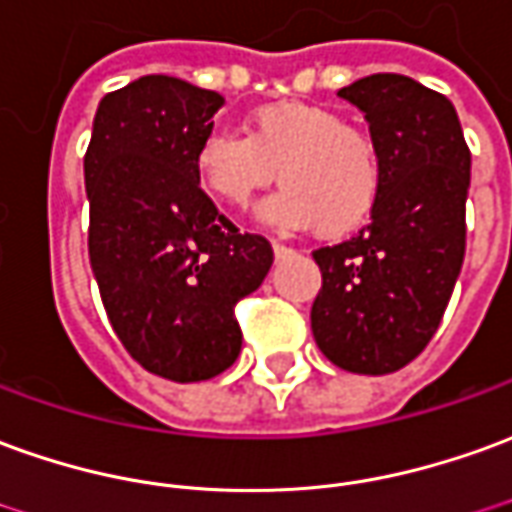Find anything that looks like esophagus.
I'll return each instance as SVG.
<instances>
[{"label": "esophagus", "mask_w": 512, "mask_h": 512, "mask_svg": "<svg viewBox=\"0 0 512 512\" xmlns=\"http://www.w3.org/2000/svg\"><path fill=\"white\" fill-rule=\"evenodd\" d=\"M271 246H274V255H277V257L291 255V249H288V246H285V244H280V241H274V244H271Z\"/></svg>", "instance_id": "34e87169"}]
</instances>
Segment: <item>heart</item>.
<instances>
[{
	"instance_id": "heart-1",
	"label": "heart",
	"mask_w": 512,
	"mask_h": 512,
	"mask_svg": "<svg viewBox=\"0 0 512 512\" xmlns=\"http://www.w3.org/2000/svg\"><path fill=\"white\" fill-rule=\"evenodd\" d=\"M194 169L205 191L227 207H246L271 182H285L263 205L282 227H313L343 238L363 227L382 194L374 141L349 130L338 113L302 102H274L249 116L246 135L213 130L196 146Z\"/></svg>"
}]
</instances>
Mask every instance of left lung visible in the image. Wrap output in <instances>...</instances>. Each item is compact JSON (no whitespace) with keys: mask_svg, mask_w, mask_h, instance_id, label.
I'll return each mask as SVG.
<instances>
[{"mask_svg":"<svg viewBox=\"0 0 512 512\" xmlns=\"http://www.w3.org/2000/svg\"><path fill=\"white\" fill-rule=\"evenodd\" d=\"M363 110L382 160V194L363 230L321 246L310 327L327 360L352 374L407 366L441 324L466 255L471 152L455 105L402 74L338 91Z\"/></svg>","mask_w":512,"mask_h":512,"instance_id":"8db88e82","label":"left lung"}]
</instances>
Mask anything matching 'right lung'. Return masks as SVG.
Segmentation results:
<instances>
[{
  "instance_id": "right-lung-1",
  "label": "right lung",
  "mask_w": 512,
  "mask_h": 512,
  "mask_svg": "<svg viewBox=\"0 0 512 512\" xmlns=\"http://www.w3.org/2000/svg\"><path fill=\"white\" fill-rule=\"evenodd\" d=\"M224 105L216 91L149 74L107 94L85 152L88 255L113 330L146 371L210 380L241 355L235 305L274 252L232 227L199 188L196 146Z\"/></svg>"
}]
</instances>
